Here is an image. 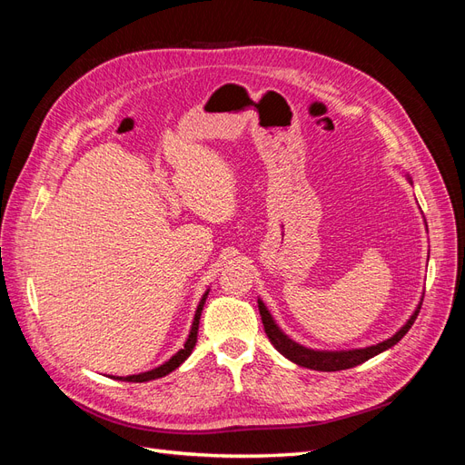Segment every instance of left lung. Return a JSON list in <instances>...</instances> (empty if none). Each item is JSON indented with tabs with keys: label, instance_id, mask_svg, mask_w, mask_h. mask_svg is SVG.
Instances as JSON below:
<instances>
[{
	"label": "left lung",
	"instance_id": "obj_1",
	"mask_svg": "<svg viewBox=\"0 0 465 465\" xmlns=\"http://www.w3.org/2000/svg\"><path fill=\"white\" fill-rule=\"evenodd\" d=\"M258 308H260L263 330H265L267 337H270L272 345L279 351L281 355L287 357L292 362H297L299 367H306V369H312V371H323V372H335V371L353 369V367H357V364H362L364 361H369V359L376 357L378 353H382V351L396 345L413 326V322L417 320V314L420 311V302L417 306V311L413 312V316L407 320L405 326L400 331L393 333L390 340H386L382 343L371 345V347H364V349H351V351H314V349L302 347L297 341H292L291 337H287L283 331L279 330L275 320L272 318L270 311H267L262 301H258Z\"/></svg>",
	"mask_w": 465,
	"mask_h": 465
}]
</instances>
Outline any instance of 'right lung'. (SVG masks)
<instances>
[{"label": "right lung", "mask_w": 465, "mask_h": 465, "mask_svg": "<svg viewBox=\"0 0 465 465\" xmlns=\"http://www.w3.org/2000/svg\"><path fill=\"white\" fill-rule=\"evenodd\" d=\"M207 294H209V291H205V294L202 297V301H200V304H198V311H195V316H193V323H192V330H190L188 340H186L184 347H182L176 355H173L164 364H161V367L153 369V371H147V372H142V374H132V376H116V378H118V380H124V382H149V380L163 378V376H166L168 372L176 371V369L180 367V364L184 362V361L192 355V351H193V347H195V341H198L200 316H202V311H203V304H205Z\"/></svg>", "instance_id": "right-lung-1"}]
</instances>
